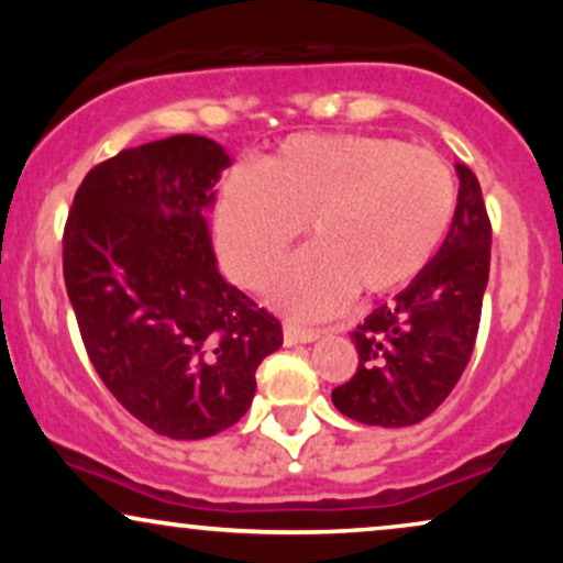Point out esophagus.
Listing matches in <instances>:
<instances>
[{
  "instance_id": "34e87169",
  "label": "esophagus",
  "mask_w": 563,
  "mask_h": 563,
  "mask_svg": "<svg viewBox=\"0 0 563 563\" xmlns=\"http://www.w3.org/2000/svg\"><path fill=\"white\" fill-rule=\"evenodd\" d=\"M320 339V331L312 328H299V325H286L283 328V344L296 346V344H312Z\"/></svg>"
}]
</instances>
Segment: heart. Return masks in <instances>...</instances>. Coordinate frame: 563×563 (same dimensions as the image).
<instances>
[{
	"label": "heart",
	"instance_id": "heart-1",
	"mask_svg": "<svg viewBox=\"0 0 563 563\" xmlns=\"http://www.w3.org/2000/svg\"><path fill=\"white\" fill-rule=\"evenodd\" d=\"M457 183L426 147L376 134H296L251 174H232L214 230L243 288L273 280L303 224L312 245L273 283L296 320L331 318L354 290L384 296L434 260L452 228Z\"/></svg>",
	"mask_w": 563,
	"mask_h": 563
}]
</instances>
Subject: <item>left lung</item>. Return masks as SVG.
I'll list each match as a JSON object with an SVG mask.
<instances>
[{"label":"left lung","instance_id":"left-lung-1","mask_svg":"<svg viewBox=\"0 0 563 563\" xmlns=\"http://www.w3.org/2000/svg\"><path fill=\"white\" fill-rule=\"evenodd\" d=\"M457 209L434 260L391 303H380L352 333L360 363L335 386V410L365 426H412L455 389L474 352L489 280V230L482 187L455 164Z\"/></svg>","mask_w":563,"mask_h":563}]
</instances>
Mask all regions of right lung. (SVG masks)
Listing matches in <instances>:
<instances>
[{
	"mask_svg": "<svg viewBox=\"0 0 563 563\" xmlns=\"http://www.w3.org/2000/svg\"><path fill=\"white\" fill-rule=\"evenodd\" d=\"M232 164L200 134L126 147L76 190L63 235L70 307L97 376L169 439L245 416L283 328L217 267L206 211Z\"/></svg>",
	"mask_w": 563,
	"mask_h": 563,
	"instance_id": "right-lung-1",
	"label": "right lung"
}]
</instances>
